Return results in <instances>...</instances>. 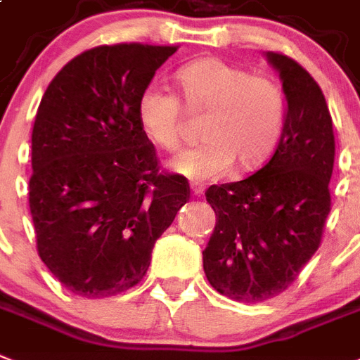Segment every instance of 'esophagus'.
I'll list each match as a JSON object with an SVG mask.
<instances>
[{"mask_svg":"<svg viewBox=\"0 0 360 360\" xmlns=\"http://www.w3.org/2000/svg\"><path fill=\"white\" fill-rule=\"evenodd\" d=\"M190 186H192V194L194 195H201L205 192V183H201V181H194Z\"/></svg>","mask_w":360,"mask_h":360,"instance_id":"esophagus-1","label":"esophagus"}]
</instances>
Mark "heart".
<instances>
[{"instance_id":"1","label":"heart","mask_w":360,"mask_h":360,"mask_svg":"<svg viewBox=\"0 0 360 360\" xmlns=\"http://www.w3.org/2000/svg\"><path fill=\"white\" fill-rule=\"evenodd\" d=\"M181 98L190 112L203 114V142L172 160L188 179H216L233 165L251 170L262 165L281 136L285 92L276 79L251 75L221 58H200L177 70ZM146 136L166 151L179 150L183 105L179 96L157 83L148 84L136 103Z\"/></svg>"}]
</instances>
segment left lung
I'll use <instances>...</instances> for the list:
<instances>
[{
    "instance_id": "obj_1",
    "label": "left lung",
    "mask_w": 360,
    "mask_h": 360,
    "mask_svg": "<svg viewBox=\"0 0 360 360\" xmlns=\"http://www.w3.org/2000/svg\"><path fill=\"white\" fill-rule=\"evenodd\" d=\"M283 79L286 118L262 168L212 185L205 198L216 227L203 251L210 286L240 303L279 296L320 248L331 210L335 133L322 89L285 53H266Z\"/></svg>"
}]
</instances>
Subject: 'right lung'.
Segmentation results:
<instances>
[{"instance_id": "1", "label": "right lung", "mask_w": 360, "mask_h": 360, "mask_svg": "<svg viewBox=\"0 0 360 360\" xmlns=\"http://www.w3.org/2000/svg\"><path fill=\"white\" fill-rule=\"evenodd\" d=\"M179 46H96L53 77L31 134L29 207L37 251L81 297L142 281L155 242L190 200L188 179L160 170L136 103Z\"/></svg>"}]
</instances>
